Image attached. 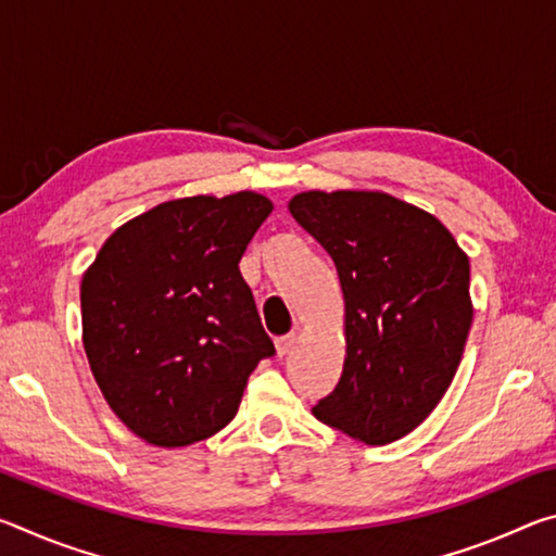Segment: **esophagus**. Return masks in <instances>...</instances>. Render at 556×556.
I'll use <instances>...</instances> for the list:
<instances>
[{
	"mask_svg": "<svg viewBox=\"0 0 556 556\" xmlns=\"http://www.w3.org/2000/svg\"><path fill=\"white\" fill-rule=\"evenodd\" d=\"M294 343H296V336H294V333L277 338V341H275V345H277V355H279V357L289 355L291 351H294Z\"/></svg>",
	"mask_w": 556,
	"mask_h": 556,
	"instance_id": "34e87169",
	"label": "esophagus"
}]
</instances>
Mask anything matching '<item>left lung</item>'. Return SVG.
Masks as SVG:
<instances>
[{"mask_svg":"<svg viewBox=\"0 0 556 556\" xmlns=\"http://www.w3.org/2000/svg\"><path fill=\"white\" fill-rule=\"evenodd\" d=\"M289 213L331 255L345 301L343 372L316 419L370 446L397 441L458 370L473 321L466 252L434 215L380 191H306Z\"/></svg>","mask_w":556,"mask_h":556,"instance_id":"8db88e82","label":"left lung"}]
</instances>
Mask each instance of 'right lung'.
I'll return each mask as SVG.
<instances>
[{
	"mask_svg": "<svg viewBox=\"0 0 556 556\" xmlns=\"http://www.w3.org/2000/svg\"><path fill=\"white\" fill-rule=\"evenodd\" d=\"M271 213L265 195L166 201L122 225L83 275V345L110 409L176 448L230 425L275 343L240 275Z\"/></svg>",
	"mask_w": 556,
	"mask_h": 556,
	"instance_id": "add662e5",
	"label": "right lung"
}]
</instances>
